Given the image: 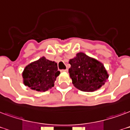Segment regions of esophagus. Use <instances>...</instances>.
<instances>
[{"mask_svg":"<svg viewBox=\"0 0 130 130\" xmlns=\"http://www.w3.org/2000/svg\"><path fill=\"white\" fill-rule=\"evenodd\" d=\"M68 71V69H63V70H61V72H67Z\"/></svg>","mask_w":130,"mask_h":130,"instance_id":"esophagus-1","label":"esophagus"}]
</instances>
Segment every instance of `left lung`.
I'll return each mask as SVG.
<instances>
[{"mask_svg":"<svg viewBox=\"0 0 130 130\" xmlns=\"http://www.w3.org/2000/svg\"><path fill=\"white\" fill-rule=\"evenodd\" d=\"M69 76L73 86L83 92H94L107 82L109 74L103 63L84 53H78L69 61Z\"/></svg>","mask_w":130,"mask_h":130,"instance_id":"left-lung-1","label":"left lung"}]
</instances>
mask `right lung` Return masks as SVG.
I'll use <instances>...</instances> for the list:
<instances>
[{
  "mask_svg": "<svg viewBox=\"0 0 130 130\" xmlns=\"http://www.w3.org/2000/svg\"><path fill=\"white\" fill-rule=\"evenodd\" d=\"M59 74L57 63L42 57L27 65L22 77L25 86L38 92H45L54 86Z\"/></svg>",
  "mask_w": 130,
  "mask_h": 130,
  "instance_id": "right-lung-1",
  "label": "right lung"
}]
</instances>
